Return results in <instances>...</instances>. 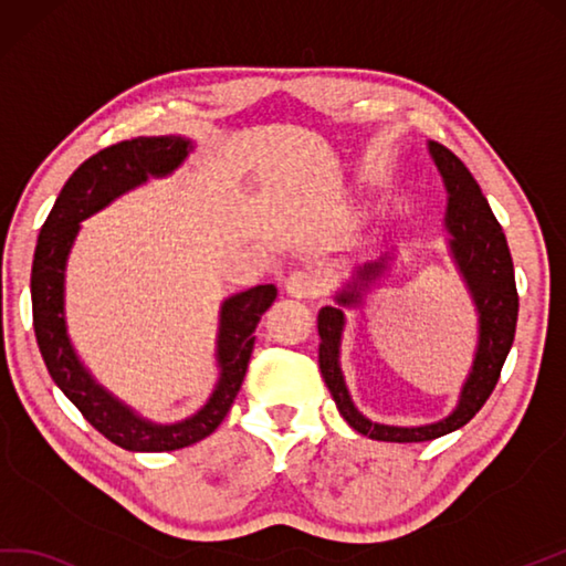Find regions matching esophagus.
Instances as JSON below:
<instances>
[{
	"mask_svg": "<svg viewBox=\"0 0 566 566\" xmlns=\"http://www.w3.org/2000/svg\"><path fill=\"white\" fill-rule=\"evenodd\" d=\"M285 293L291 297H315L319 293V279L312 271H293L285 279Z\"/></svg>",
	"mask_w": 566,
	"mask_h": 566,
	"instance_id": "1",
	"label": "esophagus"
}]
</instances>
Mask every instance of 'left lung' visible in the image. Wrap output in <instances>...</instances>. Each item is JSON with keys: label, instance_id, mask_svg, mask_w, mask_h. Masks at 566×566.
<instances>
[{"label": "left lung", "instance_id": "8db88e82", "mask_svg": "<svg viewBox=\"0 0 566 566\" xmlns=\"http://www.w3.org/2000/svg\"><path fill=\"white\" fill-rule=\"evenodd\" d=\"M429 155L441 171L448 193V210L443 218L448 256L453 261L476 312V350L468 378L462 382L458 405L448 417L421 426H389L368 419L350 399L342 370V338L346 326L344 307H363L366 295L389 271V263L395 261V256L385 254L378 261L363 263L350 273V279L334 295L336 305L319 310V370L336 401L338 413L348 421L350 429L373 438V441L423 443L462 429L484 407V401L496 387L513 344V334H516L518 293L506 234L470 169L438 143H429Z\"/></svg>", "mask_w": 566, "mask_h": 566}]
</instances>
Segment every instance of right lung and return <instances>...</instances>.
I'll use <instances>...</instances> for the list:
<instances>
[{
  "mask_svg": "<svg viewBox=\"0 0 566 566\" xmlns=\"http://www.w3.org/2000/svg\"><path fill=\"white\" fill-rule=\"evenodd\" d=\"M191 153L193 143L181 135L135 137L96 153L62 186L38 234L33 254V329L50 378L98 433L133 453L179 450L203 441L218 429L242 387L254 350L256 324L275 300V285L271 283L222 300L216 338L218 382L203 407L174 423L153 421L125 405L102 382H96L74 350L65 315V271L82 222L149 179L169 177Z\"/></svg>",
  "mask_w": 566,
  "mask_h": 566,
  "instance_id": "obj_1",
  "label": "right lung"
}]
</instances>
